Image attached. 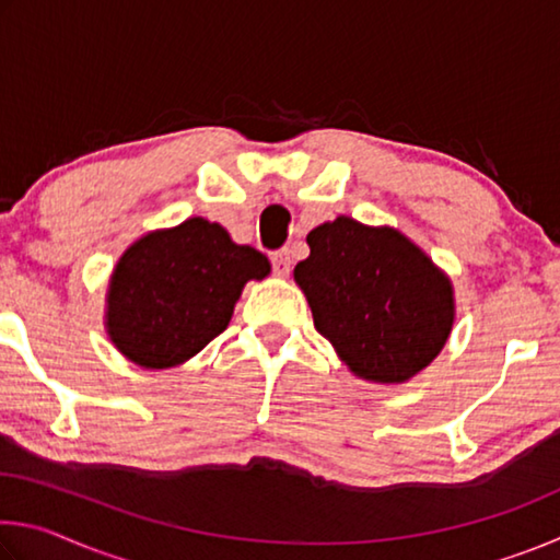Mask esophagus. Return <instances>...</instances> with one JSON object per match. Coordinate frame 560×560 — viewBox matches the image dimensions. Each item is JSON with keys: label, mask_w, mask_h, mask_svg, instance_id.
<instances>
[{"label": "esophagus", "mask_w": 560, "mask_h": 560, "mask_svg": "<svg viewBox=\"0 0 560 560\" xmlns=\"http://www.w3.org/2000/svg\"><path fill=\"white\" fill-rule=\"evenodd\" d=\"M271 264H273V271H277V277H289L291 273V252L289 249H279L271 254Z\"/></svg>", "instance_id": "34e87169"}]
</instances>
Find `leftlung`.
<instances>
[{"label":"left lung","instance_id":"8db88e82","mask_svg":"<svg viewBox=\"0 0 560 560\" xmlns=\"http://www.w3.org/2000/svg\"><path fill=\"white\" fill-rule=\"evenodd\" d=\"M293 269L314 326L360 381L402 385L442 353L454 326L452 279L395 226L340 214L308 236Z\"/></svg>","mask_w":560,"mask_h":560}]
</instances>
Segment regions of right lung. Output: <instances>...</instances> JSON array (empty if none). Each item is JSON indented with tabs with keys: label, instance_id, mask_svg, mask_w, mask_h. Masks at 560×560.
Returning a JSON list of instances; mask_svg holds the SVG:
<instances>
[{
	"label": "right lung",
	"instance_id": "add662e5",
	"mask_svg": "<svg viewBox=\"0 0 560 560\" xmlns=\"http://www.w3.org/2000/svg\"><path fill=\"white\" fill-rule=\"evenodd\" d=\"M269 273L261 252L232 242L222 224L205 217L148 232L113 267L106 334L130 363L175 368L230 326L246 281Z\"/></svg>",
	"mask_w": 560,
	"mask_h": 560
}]
</instances>
